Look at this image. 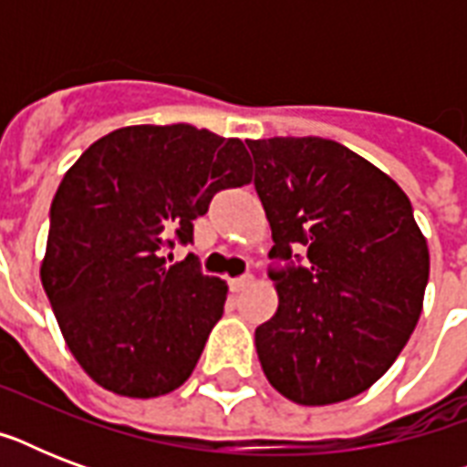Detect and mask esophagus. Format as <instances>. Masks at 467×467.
<instances>
[{
  "mask_svg": "<svg viewBox=\"0 0 467 467\" xmlns=\"http://www.w3.org/2000/svg\"><path fill=\"white\" fill-rule=\"evenodd\" d=\"M252 284H254V276H252V274H247V276L230 278V288H233V293H242L244 288H249Z\"/></svg>",
  "mask_w": 467,
  "mask_h": 467,
  "instance_id": "obj_1",
  "label": "esophagus"
}]
</instances>
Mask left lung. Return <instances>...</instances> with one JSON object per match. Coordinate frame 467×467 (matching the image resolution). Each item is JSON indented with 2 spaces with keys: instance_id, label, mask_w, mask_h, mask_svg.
I'll list each match as a JSON object with an SVG mask.
<instances>
[{
  "instance_id": "obj_1",
  "label": "left lung",
  "mask_w": 467,
  "mask_h": 467,
  "mask_svg": "<svg viewBox=\"0 0 467 467\" xmlns=\"http://www.w3.org/2000/svg\"><path fill=\"white\" fill-rule=\"evenodd\" d=\"M271 227L278 307L256 327L264 376L306 407L361 395L390 368L420 322L429 247L390 176L325 138L247 140Z\"/></svg>"
}]
</instances>
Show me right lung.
Instances as JSON below:
<instances>
[{"label":"right lung","mask_w":467,"mask_h":467,"mask_svg":"<svg viewBox=\"0 0 467 467\" xmlns=\"http://www.w3.org/2000/svg\"><path fill=\"white\" fill-rule=\"evenodd\" d=\"M252 182L240 138L186 123L128 126L67 169L50 208L40 281L84 373L123 398L186 383L223 317L227 284L193 259L167 266L174 240L220 189Z\"/></svg>","instance_id":"1"}]
</instances>
